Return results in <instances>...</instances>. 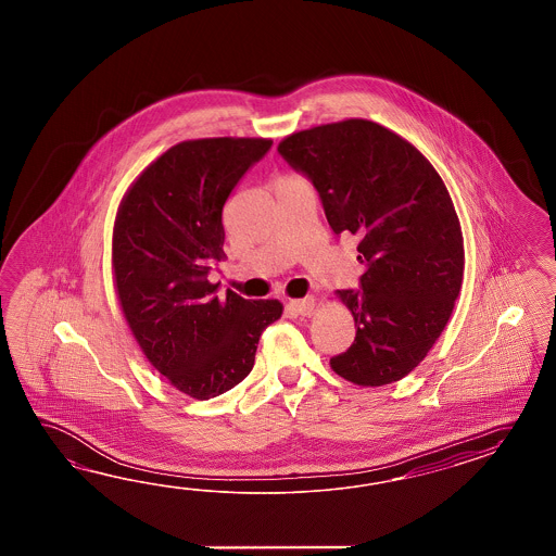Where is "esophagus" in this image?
Masks as SVG:
<instances>
[{
	"instance_id": "34e87169",
	"label": "esophagus",
	"mask_w": 556,
	"mask_h": 556,
	"mask_svg": "<svg viewBox=\"0 0 556 556\" xmlns=\"http://www.w3.org/2000/svg\"><path fill=\"white\" fill-rule=\"evenodd\" d=\"M287 309L298 313V315H303V317H309L315 312V301H313V298L289 299L287 301Z\"/></svg>"
}]
</instances>
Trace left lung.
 Wrapping results in <instances>:
<instances>
[{"label": "left lung", "instance_id": "left-lung-1", "mask_svg": "<svg viewBox=\"0 0 556 556\" xmlns=\"http://www.w3.org/2000/svg\"><path fill=\"white\" fill-rule=\"evenodd\" d=\"M277 150L312 180L333 232L362 239L359 289L338 291L357 331L331 369L371 388L406 378L444 331L464 277L444 180L406 138L364 118L293 132Z\"/></svg>", "mask_w": 556, "mask_h": 556}]
</instances>
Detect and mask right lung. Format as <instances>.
I'll use <instances>...</instances> for the list:
<instances>
[{
  "label": "right lung",
  "instance_id": "obj_1",
  "mask_svg": "<svg viewBox=\"0 0 556 556\" xmlns=\"http://www.w3.org/2000/svg\"><path fill=\"white\" fill-rule=\"evenodd\" d=\"M269 138L185 140L149 164L114 220L112 269L140 350L170 386L217 397L253 369L258 338L283 313L277 299H243L206 279L225 258L223 206Z\"/></svg>",
  "mask_w": 556,
  "mask_h": 556
}]
</instances>
